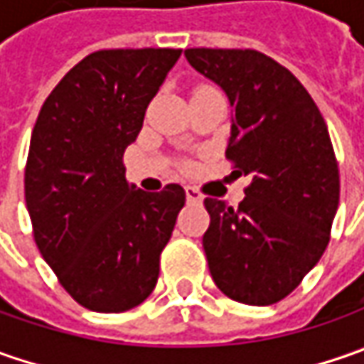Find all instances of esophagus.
Here are the masks:
<instances>
[{"instance_id": "34e87169", "label": "esophagus", "mask_w": 364, "mask_h": 364, "mask_svg": "<svg viewBox=\"0 0 364 364\" xmlns=\"http://www.w3.org/2000/svg\"><path fill=\"white\" fill-rule=\"evenodd\" d=\"M186 200L190 204H200L203 203V192L198 188H194V186H186Z\"/></svg>"}]
</instances>
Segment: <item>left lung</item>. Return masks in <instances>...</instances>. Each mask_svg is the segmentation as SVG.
I'll return each mask as SVG.
<instances>
[{
  "mask_svg": "<svg viewBox=\"0 0 364 364\" xmlns=\"http://www.w3.org/2000/svg\"><path fill=\"white\" fill-rule=\"evenodd\" d=\"M184 56L227 92L235 111L227 160L232 174L251 176L237 208L204 198L208 269L231 300L269 306L300 286L330 241L341 176L328 127L300 80L257 50Z\"/></svg>",
  "mask_w": 364,
  "mask_h": 364,
  "instance_id": "8db88e82",
  "label": "left lung"
}]
</instances>
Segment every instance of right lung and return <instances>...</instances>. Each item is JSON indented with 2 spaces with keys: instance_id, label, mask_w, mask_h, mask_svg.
I'll use <instances>...</instances> for the list:
<instances>
[{
  "instance_id": "1",
  "label": "right lung",
  "mask_w": 364,
  "mask_h": 364,
  "mask_svg": "<svg viewBox=\"0 0 364 364\" xmlns=\"http://www.w3.org/2000/svg\"><path fill=\"white\" fill-rule=\"evenodd\" d=\"M174 48L99 50L73 66L36 119L23 174L34 241L73 300L92 312L139 306L186 203L180 184L144 192L123 154L180 58Z\"/></svg>"
}]
</instances>
